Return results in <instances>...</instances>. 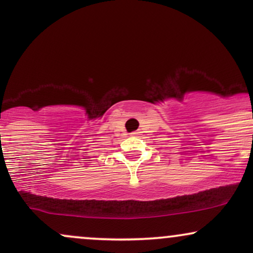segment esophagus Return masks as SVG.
Segmentation results:
<instances>
[{
  "label": "esophagus",
  "instance_id": "1",
  "mask_svg": "<svg viewBox=\"0 0 253 253\" xmlns=\"http://www.w3.org/2000/svg\"><path fill=\"white\" fill-rule=\"evenodd\" d=\"M132 135H133V136H138V135H139V132H138V130H136V132H133Z\"/></svg>",
  "mask_w": 253,
  "mask_h": 253
}]
</instances>
